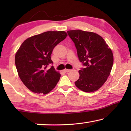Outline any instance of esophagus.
Masks as SVG:
<instances>
[{
	"instance_id": "34e87169",
	"label": "esophagus",
	"mask_w": 131,
	"mask_h": 131,
	"mask_svg": "<svg viewBox=\"0 0 131 131\" xmlns=\"http://www.w3.org/2000/svg\"><path fill=\"white\" fill-rule=\"evenodd\" d=\"M71 71V70H70V69H64V71L65 73H67V72H69V71Z\"/></svg>"
}]
</instances>
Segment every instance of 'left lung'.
<instances>
[{"mask_svg": "<svg viewBox=\"0 0 131 131\" xmlns=\"http://www.w3.org/2000/svg\"><path fill=\"white\" fill-rule=\"evenodd\" d=\"M77 49L80 62L85 66L79 71L75 85L85 92H94L104 85L110 74L113 55L104 39L98 34L80 30L67 31Z\"/></svg>", "mask_w": 131, "mask_h": 131, "instance_id": "8db88e82", "label": "left lung"}]
</instances>
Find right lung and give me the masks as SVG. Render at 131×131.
I'll return each mask as SVG.
<instances>
[{"mask_svg": "<svg viewBox=\"0 0 131 131\" xmlns=\"http://www.w3.org/2000/svg\"><path fill=\"white\" fill-rule=\"evenodd\" d=\"M64 31H46L27 39L15 54V62L21 81L32 92L46 94L55 87L61 74L51 66V55L55 46L64 40Z\"/></svg>", "mask_w": 131, "mask_h": 131, "instance_id": "obj_1", "label": "right lung"}]
</instances>
